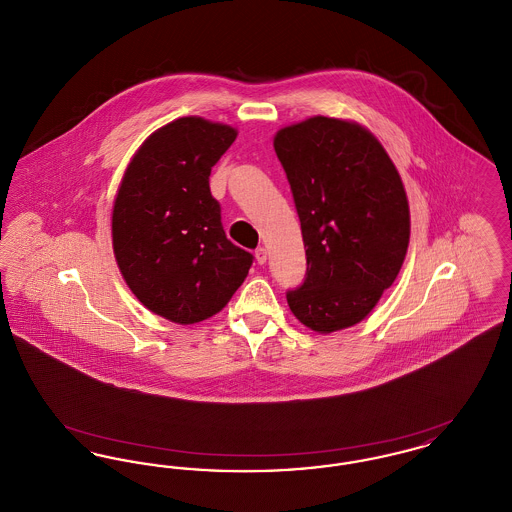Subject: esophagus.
I'll return each instance as SVG.
<instances>
[{"label":"esophagus","instance_id":"34e87169","mask_svg":"<svg viewBox=\"0 0 512 512\" xmlns=\"http://www.w3.org/2000/svg\"><path fill=\"white\" fill-rule=\"evenodd\" d=\"M255 259H257L259 265H265L268 259L267 249H265V247H259V249L255 251Z\"/></svg>","mask_w":512,"mask_h":512}]
</instances>
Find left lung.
<instances>
[{
    "instance_id": "left-lung-1",
    "label": "left lung",
    "mask_w": 512,
    "mask_h": 512,
    "mask_svg": "<svg viewBox=\"0 0 512 512\" xmlns=\"http://www.w3.org/2000/svg\"><path fill=\"white\" fill-rule=\"evenodd\" d=\"M274 151L292 186L307 278L288 292L293 317L318 334L368 317L397 278L411 238L403 180L363 124L309 117L280 128Z\"/></svg>"
}]
</instances>
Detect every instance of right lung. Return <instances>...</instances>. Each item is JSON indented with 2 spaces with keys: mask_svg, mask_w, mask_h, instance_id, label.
<instances>
[{
  "mask_svg": "<svg viewBox=\"0 0 512 512\" xmlns=\"http://www.w3.org/2000/svg\"><path fill=\"white\" fill-rule=\"evenodd\" d=\"M236 136L234 126L180 117L149 134L122 174L111 217L117 265L138 301L174 324L217 315L253 263L226 238L209 190Z\"/></svg>",
  "mask_w": 512,
  "mask_h": 512,
  "instance_id": "obj_1",
  "label": "right lung"
}]
</instances>
